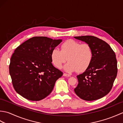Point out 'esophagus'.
Listing matches in <instances>:
<instances>
[{"label":"esophagus","instance_id":"esophagus-1","mask_svg":"<svg viewBox=\"0 0 123 123\" xmlns=\"http://www.w3.org/2000/svg\"><path fill=\"white\" fill-rule=\"evenodd\" d=\"M63 75V76H64V77H71V75H70V74H66V73H64Z\"/></svg>","mask_w":123,"mask_h":123}]
</instances>
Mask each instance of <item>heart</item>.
<instances>
[{"label":"heart","instance_id":"obj_1","mask_svg":"<svg viewBox=\"0 0 123 123\" xmlns=\"http://www.w3.org/2000/svg\"><path fill=\"white\" fill-rule=\"evenodd\" d=\"M92 56V49L89 44H81L73 40L66 41L61 45V50L54 49L51 54L52 63L57 68H61L67 60L68 61L63 68L68 72L85 71L90 66Z\"/></svg>","mask_w":123,"mask_h":123}]
</instances>
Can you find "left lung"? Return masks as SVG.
<instances>
[{
	"label": "left lung",
	"instance_id": "1",
	"mask_svg": "<svg viewBox=\"0 0 123 123\" xmlns=\"http://www.w3.org/2000/svg\"><path fill=\"white\" fill-rule=\"evenodd\" d=\"M89 44L93 56L90 66L77 75L78 84L74 90L81 99L92 101L110 92L117 74L116 55L106 42L93 36H74Z\"/></svg>",
	"mask_w": 123,
	"mask_h": 123
}]
</instances>
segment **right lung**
Returning a JSON list of instances; mask_svg holds the SVG:
<instances>
[{
    "label": "right lung",
    "mask_w": 123,
    "mask_h": 123,
    "mask_svg": "<svg viewBox=\"0 0 123 123\" xmlns=\"http://www.w3.org/2000/svg\"><path fill=\"white\" fill-rule=\"evenodd\" d=\"M62 41L36 36L16 49L9 69L13 87L19 95L39 101L51 93L56 81L63 75L52 64L51 54Z\"/></svg>",
    "instance_id": "obj_1"
}]
</instances>
